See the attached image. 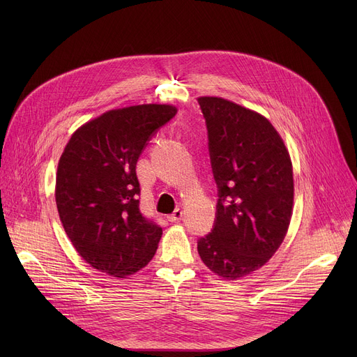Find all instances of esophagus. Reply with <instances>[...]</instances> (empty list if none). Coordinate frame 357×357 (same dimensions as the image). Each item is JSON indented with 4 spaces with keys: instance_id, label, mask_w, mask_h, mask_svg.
Returning <instances> with one entry per match:
<instances>
[{
    "instance_id": "34e87169",
    "label": "esophagus",
    "mask_w": 357,
    "mask_h": 357,
    "mask_svg": "<svg viewBox=\"0 0 357 357\" xmlns=\"http://www.w3.org/2000/svg\"><path fill=\"white\" fill-rule=\"evenodd\" d=\"M182 214H183V213H182V210H179V208H178V210H175V211H174V214H171V215H169L167 218H169V221L176 222V221H179V220L182 218Z\"/></svg>"
}]
</instances>
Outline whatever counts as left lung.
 I'll return each instance as SVG.
<instances>
[{"label": "left lung", "instance_id": "1", "mask_svg": "<svg viewBox=\"0 0 357 357\" xmlns=\"http://www.w3.org/2000/svg\"><path fill=\"white\" fill-rule=\"evenodd\" d=\"M218 186L211 233L198 240L204 265L234 280L260 269L288 233L294 172L288 149L259 112L220 97H199Z\"/></svg>", "mask_w": 357, "mask_h": 357}]
</instances>
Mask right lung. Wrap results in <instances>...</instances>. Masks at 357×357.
Here are the masks:
<instances>
[{
	"label": "right lung",
	"instance_id": "1",
	"mask_svg": "<svg viewBox=\"0 0 357 357\" xmlns=\"http://www.w3.org/2000/svg\"><path fill=\"white\" fill-rule=\"evenodd\" d=\"M176 112L171 104L109 109L66 143L56 207L75 250L93 269L127 278L153 259L162 229L140 213L136 165L153 131Z\"/></svg>",
	"mask_w": 357,
	"mask_h": 357
}]
</instances>
